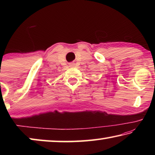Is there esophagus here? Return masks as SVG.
Returning a JSON list of instances; mask_svg holds the SVG:
<instances>
[{
	"mask_svg": "<svg viewBox=\"0 0 155 155\" xmlns=\"http://www.w3.org/2000/svg\"><path fill=\"white\" fill-rule=\"evenodd\" d=\"M70 66H72V67H73V66H74V63H71V64H70Z\"/></svg>",
	"mask_w": 155,
	"mask_h": 155,
	"instance_id": "esophagus-1",
	"label": "esophagus"
}]
</instances>
